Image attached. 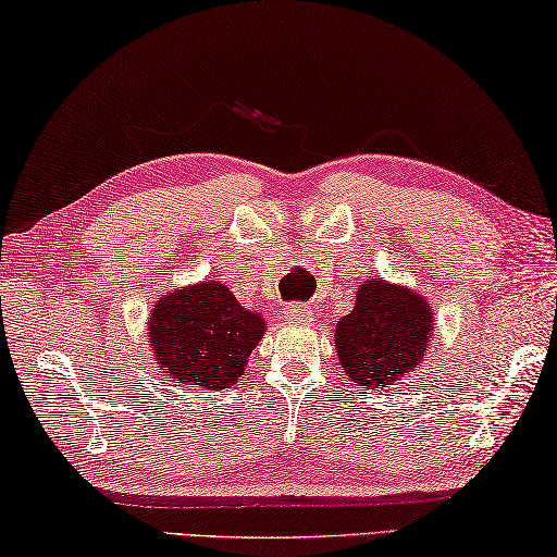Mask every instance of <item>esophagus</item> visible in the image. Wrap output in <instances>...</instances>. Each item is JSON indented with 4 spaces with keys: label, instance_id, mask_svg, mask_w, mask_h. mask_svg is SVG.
Segmentation results:
<instances>
[{
    "label": "esophagus",
    "instance_id": "1",
    "mask_svg": "<svg viewBox=\"0 0 557 557\" xmlns=\"http://www.w3.org/2000/svg\"><path fill=\"white\" fill-rule=\"evenodd\" d=\"M284 318L288 323H296V325H306L310 320L315 318V310L310 306H300V304H290L284 308Z\"/></svg>",
    "mask_w": 557,
    "mask_h": 557
}]
</instances>
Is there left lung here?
I'll return each mask as SVG.
<instances>
[{
    "label": "left lung",
    "instance_id": "8db88e82",
    "mask_svg": "<svg viewBox=\"0 0 557 557\" xmlns=\"http://www.w3.org/2000/svg\"><path fill=\"white\" fill-rule=\"evenodd\" d=\"M433 335L431 300L411 288L364 281L335 327L339 364L359 388H388L423 362Z\"/></svg>",
    "mask_w": 557,
    "mask_h": 557
}]
</instances>
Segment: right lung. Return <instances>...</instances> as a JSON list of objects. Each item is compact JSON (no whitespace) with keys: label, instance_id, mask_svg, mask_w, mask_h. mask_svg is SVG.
<instances>
[{"label":"right lung","instance_id":"add662e5","mask_svg":"<svg viewBox=\"0 0 557 557\" xmlns=\"http://www.w3.org/2000/svg\"><path fill=\"white\" fill-rule=\"evenodd\" d=\"M263 333V318L239 306L220 281L173 290L153 306L149 318V343L165 382L210 392L237 382Z\"/></svg>","mask_w":557,"mask_h":557}]
</instances>
